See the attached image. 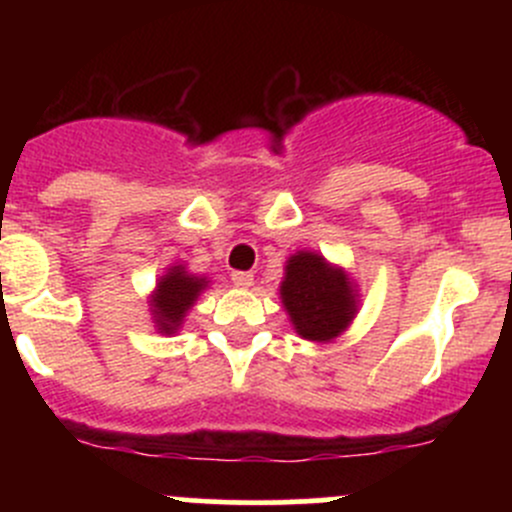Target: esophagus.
I'll return each mask as SVG.
<instances>
[{"mask_svg": "<svg viewBox=\"0 0 512 512\" xmlns=\"http://www.w3.org/2000/svg\"><path fill=\"white\" fill-rule=\"evenodd\" d=\"M232 285L237 287H252V282H255V277H252V272H242V270H235L230 275Z\"/></svg>", "mask_w": 512, "mask_h": 512, "instance_id": "1", "label": "esophagus"}]
</instances>
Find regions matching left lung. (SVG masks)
I'll list each match as a JSON object with an SVG mask.
<instances>
[{"label": "left lung", "instance_id": "8db88e82", "mask_svg": "<svg viewBox=\"0 0 512 512\" xmlns=\"http://www.w3.org/2000/svg\"><path fill=\"white\" fill-rule=\"evenodd\" d=\"M280 292L294 329L312 342L337 337L356 312L354 289L347 275L329 267L324 257L314 252L289 257Z\"/></svg>", "mask_w": 512, "mask_h": 512}]
</instances>
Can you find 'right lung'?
Segmentation results:
<instances>
[{
    "instance_id": "right-lung-1",
    "label": "right lung",
    "mask_w": 512,
    "mask_h": 512,
    "mask_svg": "<svg viewBox=\"0 0 512 512\" xmlns=\"http://www.w3.org/2000/svg\"><path fill=\"white\" fill-rule=\"evenodd\" d=\"M205 287L203 277H193L183 267H173L163 280L158 282L156 297H153V314L160 332L173 334L183 322L185 312L193 307L195 297Z\"/></svg>"
}]
</instances>
